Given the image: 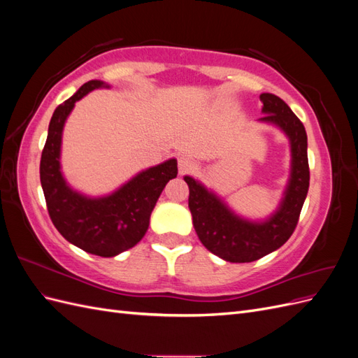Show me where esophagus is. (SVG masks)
<instances>
[{"label": "esophagus", "mask_w": 358, "mask_h": 358, "mask_svg": "<svg viewBox=\"0 0 358 358\" xmlns=\"http://www.w3.org/2000/svg\"><path fill=\"white\" fill-rule=\"evenodd\" d=\"M178 166H179V173H180V175H185V173H189L192 170H196L197 162L194 161L191 157L182 155L178 159Z\"/></svg>", "instance_id": "1"}]
</instances>
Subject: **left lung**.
I'll return each mask as SVG.
<instances>
[{"instance_id":"obj_1","label":"left lung","mask_w":358,"mask_h":358,"mask_svg":"<svg viewBox=\"0 0 358 358\" xmlns=\"http://www.w3.org/2000/svg\"><path fill=\"white\" fill-rule=\"evenodd\" d=\"M263 112L259 121L280 127L289 137L292 169L285 199L279 210L266 222L241 220L199 182L185 176L189 187L188 208L200 242L215 255L230 263H251L282 246L294 233L309 189L308 136L300 119L279 96L262 94Z\"/></svg>"}]
</instances>
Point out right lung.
Masks as SVG:
<instances>
[{
	"instance_id": "obj_1",
	"label": "right lung",
	"mask_w": 358,
	"mask_h": 358,
	"mask_svg": "<svg viewBox=\"0 0 358 358\" xmlns=\"http://www.w3.org/2000/svg\"><path fill=\"white\" fill-rule=\"evenodd\" d=\"M104 85L90 80L52 115L40 159V182L53 225L70 243L99 257H115L137 245L167 182L178 175L176 159L138 173L112 196L88 199L69 188L59 170L64 122L74 103Z\"/></svg>"
}]
</instances>
